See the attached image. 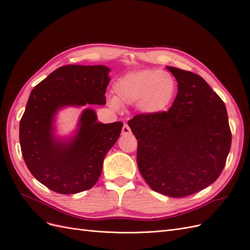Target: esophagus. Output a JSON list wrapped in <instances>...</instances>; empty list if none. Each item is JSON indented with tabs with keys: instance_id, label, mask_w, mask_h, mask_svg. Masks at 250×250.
Instances as JSON below:
<instances>
[{
	"instance_id": "esophagus-1",
	"label": "esophagus",
	"mask_w": 250,
	"mask_h": 250,
	"mask_svg": "<svg viewBox=\"0 0 250 250\" xmlns=\"http://www.w3.org/2000/svg\"><path fill=\"white\" fill-rule=\"evenodd\" d=\"M122 134L123 135H129L130 134V128L127 125H124V126L122 128Z\"/></svg>"
}]
</instances>
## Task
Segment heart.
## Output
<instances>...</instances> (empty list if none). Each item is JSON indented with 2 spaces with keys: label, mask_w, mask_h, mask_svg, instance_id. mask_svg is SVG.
Listing matches in <instances>:
<instances>
[{
  "label": "heart",
  "mask_w": 250,
  "mask_h": 250,
  "mask_svg": "<svg viewBox=\"0 0 250 250\" xmlns=\"http://www.w3.org/2000/svg\"><path fill=\"white\" fill-rule=\"evenodd\" d=\"M175 91V79L168 72L134 71L124 75L114 83V97H110L107 103L115 111L122 110L123 105L137 104L142 113L157 115L169 107Z\"/></svg>",
  "instance_id": "1"
}]
</instances>
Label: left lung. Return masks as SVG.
Segmentation results:
<instances>
[{
	"instance_id": "obj_1",
	"label": "left lung",
	"mask_w": 250,
	"mask_h": 250,
	"mask_svg": "<svg viewBox=\"0 0 250 250\" xmlns=\"http://www.w3.org/2000/svg\"><path fill=\"white\" fill-rule=\"evenodd\" d=\"M177 81L168 111L128 121L138 141L137 163L149 187L182 198L212 185L225 166L231 132L224 102L194 73L166 67Z\"/></svg>"
}]
</instances>
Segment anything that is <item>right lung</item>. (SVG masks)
<instances>
[{"instance_id":"add662e5","label":"right lung","mask_w":250,"mask_h":250,"mask_svg":"<svg viewBox=\"0 0 250 250\" xmlns=\"http://www.w3.org/2000/svg\"><path fill=\"white\" fill-rule=\"evenodd\" d=\"M109 72L102 64L62 65L31 91L20 121V146L31 174L49 189L78 193L90 189L100 177L123 123L102 124L90 107L83 109L69 136H59L56 123L65 107L104 105Z\"/></svg>"}]
</instances>
